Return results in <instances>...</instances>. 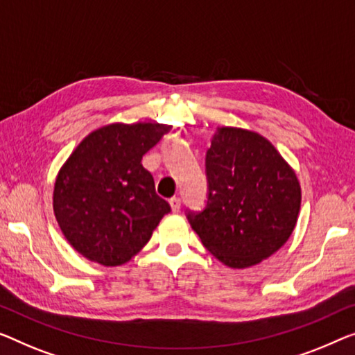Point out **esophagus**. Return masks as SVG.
Returning a JSON list of instances; mask_svg holds the SVG:
<instances>
[{
    "instance_id": "obj_1",
    "label": "esophagus",
    "mask_w": 355,
    "mask_h": 355,
    "mask_svg": "<svg viewBox=\"0 0 355 355\" xmlns=\"http://www.w3.org/2000/svg\"><path fill=\"white\" fill-rule=\"evenodd\" d=\"M168 202H171V207L173 211H180V209H182V199L177 198V196H173Z\"/></svg>"
}]
</instances>
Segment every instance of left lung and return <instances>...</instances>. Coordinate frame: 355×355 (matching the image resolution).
Masks as SVG:
<instances>
[{
	"instance_id": "1",
	"label": "left lung",
	"mask_w": 355,
	"mask_h": 355,
	"mask_svg": "<svg viewBox=\"0 0 355 355\" xmlns=\"http://www.w3.org/2000/svg\"><path fill=\"white\" fill-rule=\"evenodd\" d=\"M207 200L187 210L204 247L230 268L271 257L293 232L301 205L295 172L255 132L221 127L205 153Z\"/></svg>"
}]
</instances>
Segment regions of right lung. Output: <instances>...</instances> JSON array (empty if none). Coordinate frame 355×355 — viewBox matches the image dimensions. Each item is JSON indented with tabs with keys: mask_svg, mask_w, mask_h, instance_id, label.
<instances>
[{
	"mask_svg": "<svg viewBox=\"0 0 355 355\" xmlns=\"http://www.w3.org/2000/svg\"><path fill=\"white\" fill-rule=\"evenodd\" d=\"M166 124H111L89 134L59 172L54 214L76 252L118 266L141 250L171 211L141 157L171 132Z\"/></svg>",
	"mask_w": 355,
	"mask_h": 355,
	"instance_id": "1",
	"label": "right lung"
}]
</instances>
